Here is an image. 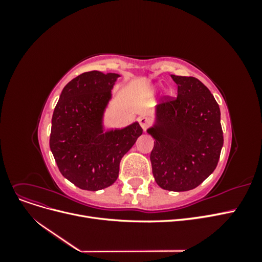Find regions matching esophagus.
I'll return each mask as SVG.
<instances>
[{"label": "esophagus", "instance_id": "1", "mask_svg": "<svg viewBox=\"0 0 262 262\" xmlns=\"http://www.w3.org/2000/svg\"><path fill=\"white\" fill-rule=\"evenodd\" d=\"M139 123H140L142 129L146 130V128H147V126H148L149 123H150V120H149V119H148L147 117H141V118L139 119Z\"/></svg>", "mask_w": 262, "mask_h": 262}]
</instances>
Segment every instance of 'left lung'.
<instances>
[{
    "mask_svg": "<svg viewBox=\"0 0 262 262\" xmlns=\"http://www.w3.org/2000/svg\"><path fill=\"white\" fill-rule=\"evenodd\" d=\"M177 97L165 96L156 108L150 152L157 185L169 191H187L216 168L223 146L221 112L202 82L192 76L171 75Z\"/></svg>",
    "mask_w": 262,
    "mask_h": 262,
    "instance_id": "obj_1",
    "label": "left lung"
}]
</instances>
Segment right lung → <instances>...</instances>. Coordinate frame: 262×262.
<instances>
[{
  "label": "right lung",
  "instance_id": "obj_1",
  "mask_svg": "<svg viewBox=\"0 0 262 262\" xmlns=\"http://www.w3.org/2000/svg\"><path fill=\"white\" fill-rule=\"evenodd\" d=\"M118 77L98 71L78 75L66 85L54 108L51 152L62 175L83 190L112 186L121 158L143 131L138 122L102 130V115Z\"/></svg>",
  "mask_w": 262,
  "mask_h": 262
}]
</instances>
